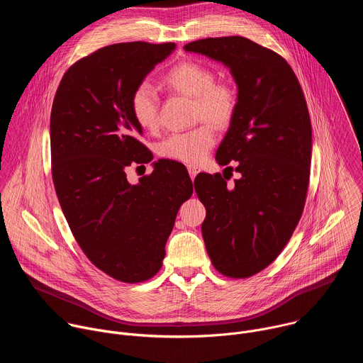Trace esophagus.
Here are the masks:
<instances>
[{"label": "esophagus", "instance_id": "obj_1", "mask_svg": "<svg viewBox=\"0 0 363 363\" xmlns=\"http://www.w3.org/2000/svg\"><path fill=\"white\" fill-rule=\"evenodd\" d=\"M188 172H189V177L191 179H194L196 177V174L199 172V168L195 167V165H188Z\"/></svg>", "mask_w": 363, "mask_h": 363}]
</instances>
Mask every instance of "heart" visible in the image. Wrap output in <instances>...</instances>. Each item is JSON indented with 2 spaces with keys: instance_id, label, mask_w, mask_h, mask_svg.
Returning a JSON list of instances; mask_svg holds the SVG:
<instances>
[{
  "instance_id": "b5f03b06",
  "label": "heart",
  "mask_w": 363,
  "mask_h": 363,
  "mask_svg": "<svg viewBox=\"0 0 363 363\" xmlns=\"http://www.w3.org/2000/svg\"><path fill=\"white\" fill-rule=\"evenodd\" d=\"M162 82L171 90L194 99L192 119L201 123L165 138L158 146L160 157L184 164H199L217 140L212 125L224 128L234 119L238 106L237 91L227 82H216L210 67L192 60L174 66ZM129 106L133 119L142 129L155 130L160 126L158 96L149 84H139L132 91Z\"/></svg>"
}]
</instances>
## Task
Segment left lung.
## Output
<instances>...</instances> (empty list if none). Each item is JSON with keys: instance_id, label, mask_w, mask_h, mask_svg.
<instances>
[{"instance_id": "8db88e82", "label": "left lung", "mask_w": 363, "mask_h": 363, "mask_svg": "<svg viewBox=\"0 0 363 363\" xmlns=\"http://www.w3.org/2000/svg\"><path fill=\"white\" fill-rule=\"evenodd\" d=\"M184 48L223 62L238 86L217 161H237L240 178L227 186L221 174L202 172L194 185L206 210L201 230L213 266L247 279L276 260L303 214L312 160L307 103L289 63L245 37L202 38Z\"/></svg>"}]
</instances>
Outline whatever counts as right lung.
Here are the masks:
<instances>
[{"instance_id":"obj_1","label":"right lung","mask_w":363,"mask_h":363,"mask_svg":"<svg viewBox=\"0 0 363 363\" xmlns=\"http://www.w3.org/2000/svg\"><path fill=\"white\" fill-rule=\"evenodd\" d=\"M174 43H118L77 60L65 73L50 116L51 177L67 224L89 260L123 283L162 267L165 244L192 182L179 162H155L128 182L126 169L152 161L129 100Z\"/></svg>"}]
</instances>
